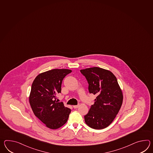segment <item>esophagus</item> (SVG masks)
I'll return each instance as SVG.
<instances>
[{
  "label": "esophagus",
  "mask_w": 153,
  "mask_h": 153,
  "mask_svg": "<svg viewBox=\"0 0 153 153\" xmlns=\"http://www.w3.org/2000/svg\"><path fill=\"white\" fill-rule=\"evenodd\" d=\"M78 106H79L78 105H74L73 106V108H74V109H77V108H78Z\"/></svg>",
  "instance_id": "esophagus-1"
}]
</instances>
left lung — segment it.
I'll use <instances>...</instances> for the list:
<instances>
[{
    "instance_id": "left-lung-1",
    "label": "left lung",
    "mask_w": 153,
    "mask_h": 153,
    "mask_svg": "<svg viewBox=\"0 0 153 153\" xmlns=\"http://www.w3.org/2000/svg\"><path fill=\"white\" fill-rule=\"evenodd\" d=\"M88 83L89 93L97 95L85 116V123L95 129L109 126L118 114L123 95L117 78L111 72L98 67L81 70Z\"/></svg>"
}]
</instances>
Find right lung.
Listing matches in <instances>:
<instances>
[{"instance_id": "right-lung-1", "label": "right lung", "mask_w": 153, "mask_h": 153, "mask_svg": "<svg viewBox=\"0 0 153 153\" xmlns=\"http://www.w3.org/2000/svg\"><path fill=\"white\" fill-rule=\"evenodd\" d=\"M71 70L53 69L40 74L31 87L29 101L36 116L51 129H57L68 120L71 109L62 102L56 101V95L61 93L63 79Z\"/></svg>"}]
</instances>
